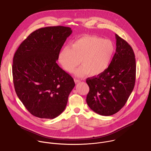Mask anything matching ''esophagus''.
Wrapping results in <instances>:
<instances>
[{"mask_svg":"<svg viewBox=\"0 0 151 151\" xmlns=\"http://www.w3.org/2000/svg\"><path fill=\"white\" fill-rule=\"evenodd\" d=\"M74 81H75V82L76 83H78V82H79L81 81L80 79H76V78H75V79H74Z\"/></svg>","mask_w":151,"mask_h":151,"instance_id":"obj_1","label":"esophagus"}]
</instances>
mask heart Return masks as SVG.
<instances>
[{"label":"heart","instance_id":"1","mask_svg":"<svg viewBox=\"0 0 151 151\" xmlns=\"http://www.w3.org/2000/svg\"><path fill=\"white\" fill-rule=\"evenodd\" d=\"M115 51L110 40L85 36L76 39L71 47H64L59 52L58 61L63 68L70 73L81 61L82 65L76 70L75 75L83 76L89 73L94 76L101 74L109 67Z\"/></svg>","mask_w":151,"mask_h":151}]
</instances>
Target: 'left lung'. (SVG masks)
Returning <instances> with one entry per match:
<instances>
[{
	"label": "left lung",
	"mask_w": 151,
	"mask_h": 151,
	"mask_svg": "<svg viewBox=\"0 0 151 151\" xmlns=\"http://www.w3.org/2000/svg\"><path fill=\"white\" fill-rule=\"evenodd\" d=\"M116 52L109 67L101 74L86 80L90 91L87 103L96 113L110 116L125 104L134 87L136 58L132 47L115 35Z\"/></svg>",
	"instance_id": "obj_1"
}]
</instances>
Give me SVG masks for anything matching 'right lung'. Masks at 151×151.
Instances as JSON below:
<instances>
[{
	"label": "right lung",
	"mask_w": 151,
	"mask_h": 151,
	"mask_svg": "<svg viewBox=\"0 0 151 151\" xmlns=\"http://www.w3.org/2000/svg\"><path fill=\"white\" fill-rule=\"evenodd\" d=\"M72 31L51 26L32 32L16 51L12 64L17 96L33 116L53 119L65 109L75 83L57 64L59 52Z\"/></svg>",
	"instance_id": "add662e5"
}]
</instances>
